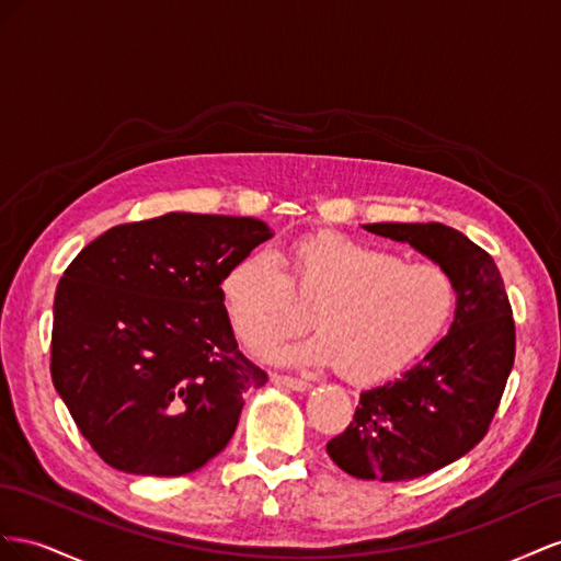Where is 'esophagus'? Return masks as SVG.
I'll return each instance as SVG.
<instances>
[{"mask_svg":"<svg viewBox=\"0 0 561 561\" xmlns=\"http://www.w3.org/2000/svg\"><path fill=\"white\" fill-rule=\"evenodd\" d=\"M272 382H275V386H284V388H289V390H296V392L310 390V382L308 380H300V378H294V376L272 374Z\"/></svg>","mask_w":561,"mask_h":561,"instance_id":"34e87169","label":"esophagus"}]
</instances>
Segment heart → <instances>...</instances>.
<instances>
[{
  "label": "heart",
  "instance_id": "heart-1",
  "mask_svg": "<svg viewBox=\"0 0 561 561\" xmlns=\"http://www.w3.org/2000/svg\"><path fill=\"white\" fill-rule=\"evenodd\" d=\"M298 296L317 301L319 333L265 350L296 366H339L355 382H376L419 357L449 322L456 284L449 272L374 249L343 234H312L289 251ZM222 306L249 347H261L308 324L291 282L272 251H253L220 282Z\"/></svg>",
  "mask_w": 561,
  "mask_h": 561
}]
</instances>
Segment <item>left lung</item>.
I'll list each match as a JSON object with an SVG mask.
<instances>
[{
	"instance_id": "1",
	"label": "left lung",
	"mask_w": 561,
	"mask_h": 561,
	"mask_svg": "<svg viewBox=\"0 0 561 561\" xmlns=\"http://www.w3.org/2000/svg\"><path fill=\"white\" fill-rule=\"evenodd\" d=\"M374 234L423 253L456 284L449 333L399 378L359 394L345 432L327 444L357 479L404 482L482 442L515 364V322L491 255L442 222H369Z\"/></svg>"
}]
</instances>
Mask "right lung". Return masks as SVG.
Returning <instances> with one entry per match:
<instances>
[{
  "label": "right lung",
  "mask_w": 561,
  "mask_h": 561,
  "mask_svg": "<svg viewBox=\"0 0 561 561\" xmlns=\"http://www.w3.org/2000/svg\"><path fill=\"white\" fill-rule=\"evenodd\" d=\"M259 218L171 211L93 239L54 298L51 378L107 466L181 477L226 449L267 374L237 347L220 282Z\"/></svg>",
  "instance_id": "right-lung-1"
}]
</instances>
